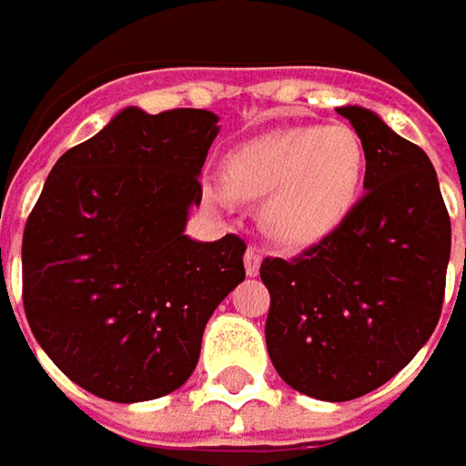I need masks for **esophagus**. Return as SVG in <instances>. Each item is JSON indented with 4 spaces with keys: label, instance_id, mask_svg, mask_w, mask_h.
<instances>
[{
    "label": "esophagus",
    "instance_id": "1",
    "mask_svg": "<svg viewBox=\"0 0 466 466\" xmlns=\"http://www.w3.org/2000/svg\"><path fill=\"white\" fill-rule=\"evenodd\" d=\"M243 267H246V275H248V278H257V275H259L261 254L257 251V248H248V251H246V257H243Z\"/></svg>",
    "mask_w": 466,
    "mask_h": 466
}]
</instances>
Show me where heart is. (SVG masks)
<instances>
[{"mask_svg":"<svg viewBox=\"0 0 466 466\" xmlns=\"http://www.w3.org/2000/svg\"><path fill=\"white\" fill-rule=\"evenodd\" d=\"M366 168V145L348 124L288 127L236 145L225 155L223 187L205 194L215 205L261 199L264 233L285 248H309L348 223Z\"/></svg>","mask_w":466,"mask_h":466,"instance_id":"obj_1","label":"heart"}]
</instances>
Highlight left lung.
<instances>
[{
  "label": "left lung",
  "instance_id": "1",
  "mask_svg": "<svg viewBox=\"0 0 466 466\" xmlns=\"http://www.w3.org/2000/svg\"><path fill=\"white\" fill-rule=\"evenodd\" d=\"M337 114L366 145V194L329 238L259 269L272 366L324 402L363 397L418 355L439 324L451 254L431 157L363 106Z\"/></svg>",
  "mask_w": 466,
  "mask_h": 466
}]
</instances>
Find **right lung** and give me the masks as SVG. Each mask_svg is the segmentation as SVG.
Wrapping results in <instances>:
<instances>
[{"mask_svg": "<svg viewBox=\"0 0 466 466\" xmlns=\"http://www.w3.org/2000/svg\"><path fill=\"white\" fill-rule=\"evenodd\" d=\"M202 108L129 106L66 150L23 233V306L35 342L85 391L166 397L191 376L212 311L246 278L238 236L188 238L220 132Z\"/></svg>", "mask_w": 466, "mask_h": 466, "instance_id": "1", "label": "right lung"}]
</instances>
